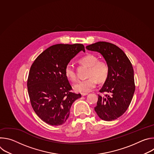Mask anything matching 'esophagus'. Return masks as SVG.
<instances>
[{
    "mask_svg": "<svg viewBox=\"0 0 154 154\" xmlns=\"http://www.w3.org/2000/svg\"><path fill=\"white\" fill-rule=\"evenodd\" d=\"M81 94H82V96H85L87 95V94H88V93H81Z\"/></svg>",
    "mask_w": 154,
    "mask_h": 154,
    "instance_id": "1",
    "label": "esophagus"
}]
</instances>
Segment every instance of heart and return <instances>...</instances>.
Wrapping results in <instances>:
<instances>
[{
	"mask_svg": "<svg viewBox=\"0 0 154 154\" xmlns=\"http://www.w3.org/2000/svg\"><path fill=\"white\" fill-rule=\"evenodd\" d=\"M79 63L88 68L86 77L88 79L79 81L74 85V90L78 93H85L92 91L97 85V80L102 83L109 75V66L103 60H99L93 54H88L79 60ZM64 74L66 78L75 82L77 79V74L71 64H68L64 68Z\"/></svg>",
	"mask_w": 154,
	"mask_h": 154,
	"instance_id": "obj_1",
	"label": "heart"
}]
</instances>
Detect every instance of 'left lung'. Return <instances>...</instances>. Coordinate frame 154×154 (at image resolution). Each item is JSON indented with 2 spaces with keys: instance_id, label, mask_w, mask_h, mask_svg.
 <instances>
[{
  "instance_id": "8db88e82",
  "label": "left lung",
  "mask_w": 154,
  "mask_h": 154,
  "mask_svg": "<svg viewBox=\"0 0 154 154\" xmlns=\"http://www.w3.org/2000/svg\"><path fill=\"white\" fill-rule=\"evenodd\" d=\"M99 52L109 66V75L98 95L94 110L102 120L111 121L122 116L128 108L135 90L132 64L125 54L110 42L99 41L86 47Z\"/></svg>"
}]
</instances>
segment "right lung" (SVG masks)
Returning <instances> with one entry per match:
<instances>
[{
    "label": "right lung",
    "instance_id": "1",
    "mask_svg": "<svg viewBox=\"0 0 154 154\" xmlns=\"http://www.w3.org/2000/svg\"><path fill=\"white\" fill-rule=\"evenodd\" d=\"M82 44L52 46L43 51L32 64L27 80L30 103L38 117L51 125L68 119L73 102L81 97L72 90L65 76L64 68L79 52Z\"/></svg>",
    "mask_w": 154,
    "mask_h": 154
}]
</instances>
